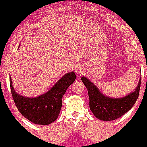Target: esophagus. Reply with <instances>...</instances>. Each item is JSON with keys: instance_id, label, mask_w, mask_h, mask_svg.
I'll return each instance as SVG.
<instances>
[{"instance_id": "obj_1", "label": "esophagus", "mask_w": 147, "mask_h": 147, "mask_svg": "<svg viewBox=\"0 0 147 147\" xmlns=\"http://www.w3.org/2000/svg\"><path fill=\"white\" fill-rule=\"evenodd\" d=\"M75 73H77L78 75H79V74L82 73V70H80V69H75Z\"/></svg>"}]
</instances>
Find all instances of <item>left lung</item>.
<instances>
[{
	"label": "left lung",
	"mask_w": 147,
	"mask_h": 147,
	"mask_svg": "<svg viewBox=\"0 0 147 147\" xmlns=\"http://www.w3.org/2000/svg\"><path fill=\"white\" fill-rule=\"evenodd\" d=\"M81 80L88 91L90 109L93 115L102 121H112L121 117L134 106L139 97L142 76L135 90L121 98L107 97L87 78L82 76Z\"/></svg>",
	"instance_id": "1"
}]
</instances>
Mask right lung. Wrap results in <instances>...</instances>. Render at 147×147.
<instances>
[{
  "label": "right lung",
  "mask_w": 147,
  "mask_h": 147,
  "mask_svg": "<svg viewBox=\"0 0 147 147\" xmlns=\"http://www.w3.org/2000/svg\"><path fill=\"white\" fill-rule=\"evenodd\" d=\"M75 78V72H68L47 92L38 97H26L16 92L10 75L12 96L18 109L24 117L34 124L47 125L57 119L62 107L63 95Z\"/></svg>",
  "instance_id": "add662e5"
}]
</instances>
